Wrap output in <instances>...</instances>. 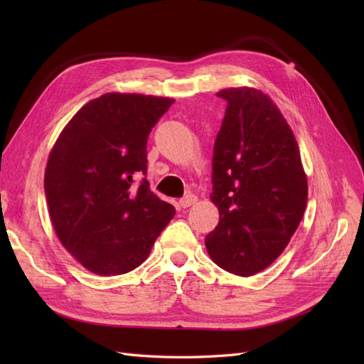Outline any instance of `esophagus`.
I'll list each match as a JSON object with an SVG mask.
<instances>
[{
    "instance_id": "obj_1",
    "label": "esophagus",
    "mask_w": 364,
    "mask_h": 364,
    "mask_svg": "<svg viewBox=\"0 0 364 364\" xmlns=\"http://www.w3.org/2000/svg\"><path fill=\"white\" fill-rule=\"evenodd\" d=\"M196 202H197V197H196L194 194H188V196H185L183 199H181L179 205H181L182 208H190V206H193Z\"/></svg>"
}]
</instances>
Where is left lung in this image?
<instances>
[{
  "mask_svg": "<svg viewBox=\"0 0 364 364\" xmlns=\"http://www.w3.org/2000/svg\"><path fill=\"white\" fill-rule=\"evenodd\" d=\"M217 95L228 102L209 196L220 218L205 246L218 267L252 277L281 255L299 226L306 174L293 130L267 94L241 86Z\"/></svg>",
  "mask_w": 364,
  "mask_h": 364,
  "instance_id": "left-lung-1",
  "label": "left lung"
}]
</instances>
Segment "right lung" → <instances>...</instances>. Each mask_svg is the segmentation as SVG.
Returning a JSON list of instances; mask_svg holds the SVG:
<instances>
[{"instance_id": "right-lung-1", "label": "right lung", "mask_w": 364, "mask_h": 364, "mask_svg": "<svg viewBox=\"0 0 364 364\" xmlns=\"http://www.w3.org/2000/svg\"><path fill=\"white\" fill-rule=\"evenodd\" d=\"M170 97L109 92L87 102L50 151L43 188L62 246L85 269L115 277L136 269L176 209L150 191L147 138Z\"/></svg>"}]
</instances>
